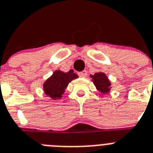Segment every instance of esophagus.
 Returning <instances> with one entry per match:
<instances>
[{"label":"esophagus","mask_w":153,"mask_h":153,"mask_svg":"<svg viewBox=\"0 0 153 153\" xmlns=\"http://www.w3.org/2000/svg\"><path fill=\"white\" fill-rule=\"evenodd\" d=\"M78 75L80 77H83V78H84V77H86V75H87V71H86L85 70H84V71H81V72L78 73Z\"/></svg>","instance_id":"1"}]
</instances>
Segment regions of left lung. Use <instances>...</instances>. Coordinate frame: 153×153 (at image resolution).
<instances>
[{
    "instance_id": "1",
    "label": "left lung",
    "mask_w": 153,
    "mask_h": 153,
    "mask_svg": "<svg viewBox=\"0 0 153 153\" xmlns=\"http://www.w3.org/2000/svg\"><path fill=\"white\" fill-rule=\"evenodd\" d=\"M90 77L92 78L93 83L99 91H101L102 94H107L109 92L111 83L105 74L102 72H98L95 73L94 75H91Z\"/></svg>"
}]
</instances>
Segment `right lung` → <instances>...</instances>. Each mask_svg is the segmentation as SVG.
I'll return each instance as SVG.
<instances>
[{
	"label": "right lung",
	"instance_id": "right-lung-1",
	"mask_svg": "<svg viewBox=\"0 0 153 153\" xmlns=\"http://www.w3.org/2000/svg\"><path fill=\"white\" fill-rule=\"evenodd\" d=\"M78 77L73 70H70L68 72H63L59 70L55 71L44 83L45 93L52 99H61L71 81Z\"/></svg>",
	"mask_w": 153,
	"mask_h": 153
}]
</instances>
